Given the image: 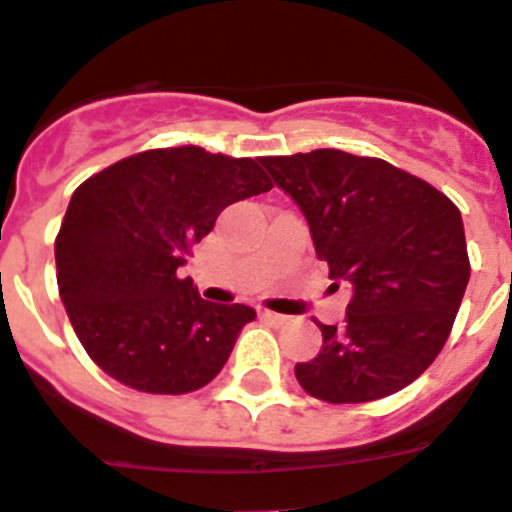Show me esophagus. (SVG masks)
Returning a JSON list of instances; mask_svg holds the SVG:
<instances>
[{"mask_svg": "<svg viewBox=\"0 0 512 512\" xmlns=\"http://www.w3.org/2000/svg\"><path fill=\"white\" fill-rule=\"evenodd\" d=\"M261 318L272 323V326H285V323L290 321L287 316H282V313H272V310H261Z\"/></svg>", "mask_w": 512, "mask_h": 512, "instance_id": "1", "label": "esophagus"}]
</instances>
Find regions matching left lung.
I'll return each instance as SVG.
<instances>
[{"instance_id": "8db88e82", "label": "left lung", "mask_w": 512, "mask_h": 512, "mask_svg": "<svg viewBox=\"0 0 512 512\" xmlns=\"http://www.w3.org/2000/svg\"><path fill=\"white\" fill-rule=\"evenodd\" d=\"M261 165L300 207L329 277L352 292L342 326L318 323L323 347L295 365L300 386L329 404H360L417 381L469 285L456 204L378 157L313 150Z\"/></svg>"}]
</instances>
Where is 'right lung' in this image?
<instances>
[{
    "label": "right lung",
    "instance_id": "add662e5",
    "mask_svg": "<svg viewBox=\"0 0 512 512\" xmlns=\"http://www.w3.org/2000/svg\"><path fill=\"white\" fill-rule=\"evenodd\" d=\"M259 163L202 147L147 150L74 191L56 282L103 373L147 393H189L220 373L256 310L202 300L178 269L222 209L272 189Z\"/></svg>",
    "mask_w": 512,
    "mask_h": 512
}]
</instances>
